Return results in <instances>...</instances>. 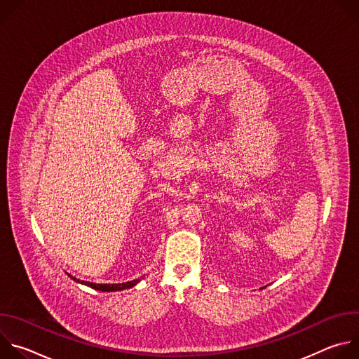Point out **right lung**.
<instances>
[{"instance_id":"right-lung-1","label":"right lung","mask_w":359,"mask_h":359,"mask_svg":"<svg viewBox=\"0 0 359 359\" xmlns=\"http://www.w3.org/2000/svg\"><path fill=\"white\" fill-rule=\"evenodd\" d=\"M74 281L76 283H81V284H85L93 290H97V291H104V292H108V291H121V290H126V288H132L133 285H136L140 280H132V281H128V283H122V284H96V283H89V281H81L75 277H72L71 274H68Z\"/></svg>"}]
</instances>
